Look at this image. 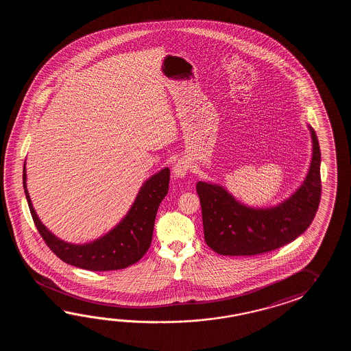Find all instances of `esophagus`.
<instances>
[{
  "label": "esophagus",
  "mask_w": 351,
  "mask_h": 351,
  "mask_svg": "<svg viewBox=\"0 0 351 351\" xmlns=\"http://www.w3.org/2000/svg\"><path fill=\"white\" fill-rule=\"evenodd\" d=\"M189 169V163L186 159H178V162L173 165L172 173L174 178H184Z\"/></svg>",
  "instance_id": "obj_1"
}]
</instances>
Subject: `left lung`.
<instances>
[{"mask_svg": "<svg viewBox=\"0 0 351 351\" xmlns=\"http://www.w3.org/2000/svg\"><path fill=\"white\" fill-rule=\"evenodd\" d=\"M311 135L313 153L302 183L287 198L267 207L239 201L218 183L195 186L199 195L204 239L223 256H254L274 251L298 239L313 222L321 195V152L317 135Z\"/></svg>", "mask_w": 351, "mask_h": 351, "instance_id": "obj_1", "label": "left lung"}]
</instances>
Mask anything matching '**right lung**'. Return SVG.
I'll return each mask as SVG.
<instances>
[{"label":"right lung","instance_id":"add662e5","mask_svg":"<svg viewBox=\"0 0 351 351\" xmlns=\"http://www.w3.org/2000/svg\"><path fill=\"white\" fill-rule=\"evenodd\" d=\"M168 167L143 183L127 215L110 231L85 243H71L53 234L38 218L27 191L26 162L23 163V191L31 216L41 237L60 260L89 271H114L134 265L148 251L158 207L169 189Z\"/></svg>","mask_w":351,"mask_h":351}]
</instances>
